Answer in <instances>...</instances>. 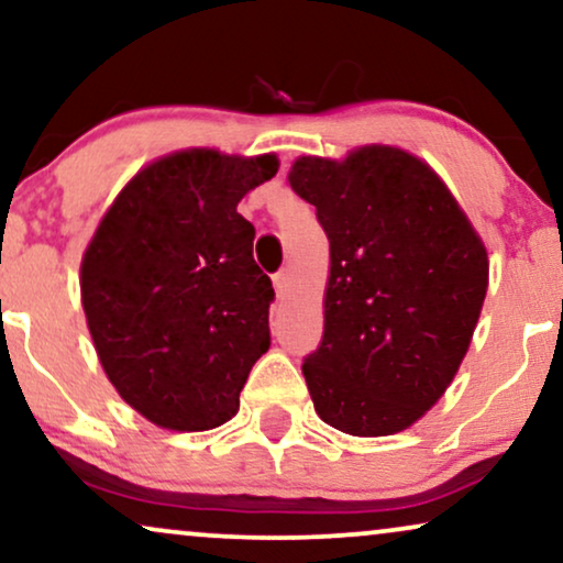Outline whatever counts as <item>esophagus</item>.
I'll use <instances>...</instances> for the list:
<instances>
[{
  "instance_id": "1",
  "label": "esophagus",
  "mask_w": 563,
  "mask_h": 563,
  "mask_svg": "<svg viewBox=\"0 0 563 563\" xmlns=\"http://www.w3.org/2000/svg\"><path fill=\"white\" fill-rule=\"evenodd\" d=\"M273 286H275V294H277V298H286V296H288V290H290V280H288V273H286V269H283V273H277V275L273 277Z\"/></svg>"
}]
</instances>
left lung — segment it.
<instances>
[{"mask_svg":"<svg viewBox=\"0 0 563 563\" xmlns=\"http://www.w3.org/2000/svg\"><path fill=\"white\" fill-rule=\"evenodd\" d=\"M288 181L330 239L324 334L301 366L314 410L353 437L408 429L465 358L486 246L444 181L397 147L298 158Z\"/></svg>","mask_w":563,"mask_h":563,"instance_id":"8db88e82","label":"left lung"}]
</instances>
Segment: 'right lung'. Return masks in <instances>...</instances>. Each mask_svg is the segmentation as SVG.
Returning a JSON list of instances; mask_svg holds the SVG:
<instances>
[{
	"label": "right lung",
	"instance_id": "1",
	"mask_svg": "<svg viewBox=\"0 0 563 563\" xmlns=\"http://www.w3.org/2000/svg\"><path fill=\"white\" fill-rule=\"evenodd\" d=\"M275 174V155H168L126 184L85 252L82 306L103 372L163 429L231 421L267 353L275 290L236 205Z\"/></svg>",
	"mask_w": 563,
	"mask_h": 563
}]
</instances>
